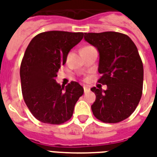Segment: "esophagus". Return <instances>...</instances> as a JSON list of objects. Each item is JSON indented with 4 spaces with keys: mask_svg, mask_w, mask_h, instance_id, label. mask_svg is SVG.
Listing matches in <instances>:
<instances>
[{
    "mask_svg": "<svg viewBox=\"0 0 157 157\" xmlns=\"http://www.w3.org/2000/svg\"><path fill=\"white\" fill-rule=\"evenodd\" d=\"M83 89H84V92H88L90 91V88H89L88 86H83Z\"/></svg>",
    "mask_w": 157,
    "mask_h": 157,
    "instance_id": "34e87169",
    "label": "esophagus"
}]
</instances>
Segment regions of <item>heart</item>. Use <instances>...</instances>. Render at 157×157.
Returning a JSON list of instances; mask_svg holds the SVG:
<instances>
[{
  "label": "heart",
  "mask_w": 157,
  "mask_h": 157,
  "mask_svg": "<svg viewBox=\"0 0 157 157\" xmlns=\"http://www.w3.org/2000/svg\"><path fill=\"white\" fill-rule=\"evenodd\" d=\"M86 47H90V46H86ZM86 47H84V48H86Z\"/></svg>",
  "instance_id": "obj_1"
}]
</instances>
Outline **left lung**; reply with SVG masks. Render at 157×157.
I'll list each match as a JSON object with an SVG mask.
<instances>
[{"label":"left lung","instance_id":"left-lung-1","mask_svg":"<svg viewBox=\"0 0 157 157\" xmlns=\"http://www.w3.org/2000/svg\"><path fill=\"white\" fill-rule=\"evenodd\" d=\"M84 39L98 50L102 75L98 82L107 85V90L91 88L96 95L93 115L103 123L123 121L134 113L142 96L144 69L137 47L121 33H85Z\"/></svg>","mask_w":157,"mask_h":157}]
</instances>
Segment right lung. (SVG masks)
Masks as SVG:
<instances>
[{
    "instance_id": "add662e5",
    "label": "right lung",
    "mask_w": 157,
    "mask_h": 157,
    "mask_svg": "<svg viewBox=\"0 0 157 157\" xmlns=\"http://www.w3.org/2000/svg\"><path fill=\"white\" fill-rule=\"evenodd\" d=\"M83 33L48 31L29 43L20 67L22 97L29 111L45 124H61L71 118L84 89L76 82L64 86L56 82L70 50L83 39Z\"/></svg>"
}]
</instances>
